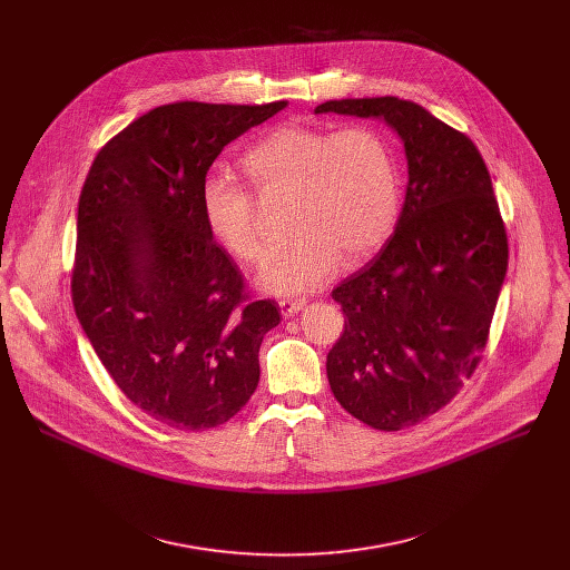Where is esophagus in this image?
I'll return each instance as SVG.
<instances>
[{"label":"esophagus","instance_id":"1","mask_svg":"<svg viewBox=\"0 0 570 570\" xmlns=\"http://www.w3.org/2000/svg\"><path fill=\"white\" fill-rule=\"evenodd\" d=\"M304 304H306L304 297H284V299H279V308H282V313H284L286 317L295 315Z\"/></svg>","mask_w":570,"mask_h":570}]
</instances>
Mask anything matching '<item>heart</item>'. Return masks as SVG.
Instances as JSON below:
<instances>
[{
    "label": "heart",
    "mask_w": 570,
    "mask_h": 570,
    "mask_svg": "<svg viewBox=\"0 0 570 570\" xmlns=\"http://www.w3.org/2000/svg\"><path fill=\"white\" fill-rule=\"evenodd\" d=\"M259 196H291L295 238L262 268L259 282L277 295H297L327 282L341 259L356 264L392 236L401 212V174L392 141L370 124L343 128L282 126L240 157ZM200 207L209 234L238 262L268 253L255 196L225 176H207Z\"/></svg>",
    "instance_id": "1"
}]
</instances>
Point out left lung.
<instances>
[{"instance_id":"obj_1","label":"left lung","mask_w":570,"mask_h":570,"mask_svg":"<svg viewBox=\"0 0 570 570\" xmlns=\"http://www.w3.org/2000/svg\"><path fill=\"white\" fill-rule=\"evenodd\" d=\"M315 112L385 119L403 141L409 189L394 234L332 297L345 332L327 354L343 409L376 431L424 422L473 376L508 273V234L475 144L399 97Z\"/></svg>"}]
</instances>
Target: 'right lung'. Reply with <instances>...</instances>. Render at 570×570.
<instances>
[{
	"label": "right lung",
	"instance_id": "obj_1",
	"mask_svg": "<svg viewBox=\"0 0 570 570\" xmlns=\"http://www.w3.org/2000/svg\"><path fill=\"white\" fill-rule=\"evenodd\" d=\"M286 101L153 108L95 157L78 198L71 302L130 403L178 431L232 420L259 383L279 324L207 229L200 185L238 135Z\"/></svg>",
	"mask_w": 570,
	"mask_h": 570
}]
</instances>
